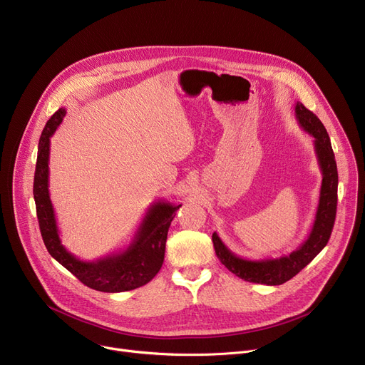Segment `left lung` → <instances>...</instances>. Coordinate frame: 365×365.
Listing matches in <instances>:
<instances>
[{"label":"left lung","mask_w":365,"mask_h":365,"mask_svg":"<svg viewBox=\"0 0 365 365\" xmlns=\"http://www.w3.org/2000/svg\"><path fill=\"white\" fill-rule=\"evenodd\" d=\"M295 117L298 125L314 138V150L323 175L319 207L307 239L295 251L279 258H242L233 254L215 232L212 233V244L218 259L227 267L229 272L247 282L277 286L290 280L320 254L331 235L337 207V167L330 138L320 118L305 108L302 103H297Z\"/></svg>","instance_id":"left-lung-1"}]
</instances>
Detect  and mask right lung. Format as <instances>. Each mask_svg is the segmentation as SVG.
<instances>
[{
  "instance_id": "add662e5",
  "label": "right lung",
  "mask_w": 365,
  "mask_h": 365,
  "mask_svg": "<svg viewBox=\"0 0 365 365\" xmlns=\"http://www.w3.org/2000/svg\"><path fill=\"white\" fill-rule=\"evenodd\" d=\"M66 110H57L46 121L38 143L34 198L43 244L54 259L83 284L100 292H125L151 282L164 262L168 227L180 205L164 200L154 202L139 225L130 245L95 261L76 258L61 244L54 207L48 190L50 179V139L61 125Z\"/></svg>"
}]
</instances>
